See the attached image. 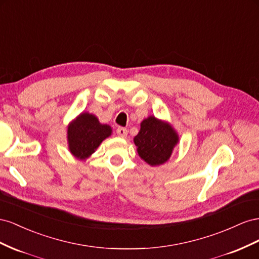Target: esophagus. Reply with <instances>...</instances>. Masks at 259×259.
<instances>
[{
	"label": "esophagus",
	"instance_id": "obj_1",
	"mask_svg": "<svg viewBox=\"0 0 259 259\" xmlns=\"http://www.w3.org/2000/svg\"><path fill=\"white\" fill-rule=\"evenodd\" d=\"M117 135L119 136V137H121V138H125V137H127V135H128V130L125 129V128L119 127V128L117 129Z\"/></svg>",
	"mask_w": 259,
	"mask_h": 259
}]
</instances>
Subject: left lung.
Returning <instances> with one entry per match:
<instances>
[{
  "label": "left lung",
  "mask_w": 259,
  "mask_h": 259,
  "mask_svg": "<svg viewBox=\"0 0 259 259\" xmlns=\"http://www.w3.org/2000/svg\"><path fill=\"white\" fill-rule=\"evenodd\" d=\"M134 142L140 157L151 166H159L170 158L179 136L167 121L150 116L141 122Z\"/></svg>",
  "instance_id": "8db88e82"
}]
</instances>
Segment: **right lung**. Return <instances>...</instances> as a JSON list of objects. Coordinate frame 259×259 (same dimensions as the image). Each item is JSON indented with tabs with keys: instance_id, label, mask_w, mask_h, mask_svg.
I'll list each match as a JSON object with an SVG mask.
<instances>
[{
	"instance_id": "1",
	"label": "right lung",
	"mask_w": 259,
	"mask_h": 259,
	"mask_svg": "<svg viewBox=\"0 0 259 259\" xmlns=\"http://www.w3.org/2000/svg\"><path fill=\"white\" fill-rule=\"evenodd\" d=\"M112 135V128L103 124L93 114L81 113L67 128V140L70 153L78 159H87L100 144Z\"/></svg>"
}]
</instances>
